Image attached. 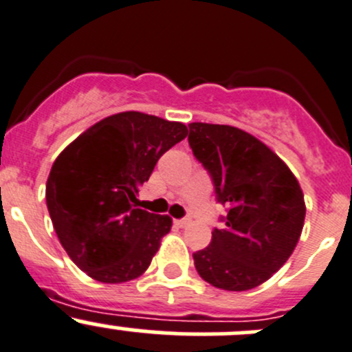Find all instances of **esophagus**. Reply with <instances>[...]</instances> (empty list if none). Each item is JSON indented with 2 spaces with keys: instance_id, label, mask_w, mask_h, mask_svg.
I'll return each instance as SVG.
<instances>
[{
  "instance_id": "1",
  "label": "esophagus",
  "mask_w": 352,
  "mask_h": 352,
  "mask_svg": "<svg viewBox=\"0 0 352 352\" xmlns=\"http://www.w3.org/2000/svg\"><path fill=\"white\" fill-rule=\"evenodd\" d=\"M190 221H192V219L190 218H180V219H175V225L179 226V228H186V226H189L190 225Z\"/></svg>"
}]
</instances>
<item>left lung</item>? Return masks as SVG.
Listing matches in <instances>:
<instances>
[{
    "mask_svg": "<svg viewBox=\"0 0 352 352\" xmlns=\"http://www.w3.org/2000/svg\"><path fill=\"white\" fill-rule=\"evenodd\" d=\"M189 146L226 208L223 228L192 254L204 281L247 291L267 281L293 254L305 221L296 177L262 141L239 127L189 124Z\"/></svg>",
    "mask_w": 352,
    "mask_h": 352,
    "instance_id": "obj_1",
    "label": "left lung"
}]
</instances>
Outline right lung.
Listing matches in <instances>:
<instances>
[{"instance_id": "obj_1", "label": "right lung", "mask_w": 352, "mask_h": 352, "mask_svg": "<svg viewBox=\"0 0 352 352\" xmlns=\"http://www.w3.org/2000/svg\"><path fill=\"white\" fill-rule=\"evenodd\" d=\"M186 136L182 122L131 110L94 124L56 158L49 214L71 261L95 281H131L151 264L172 219L138 208V192Z\"/></svg>"}]
</instances>
